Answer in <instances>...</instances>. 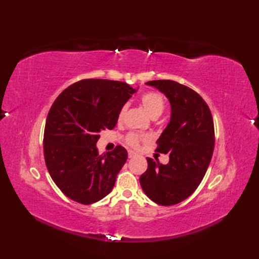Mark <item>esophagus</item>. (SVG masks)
Masks as SVG:
<instances>
[{
  "instance_id": "obj_1",
  "label": "esophagus",
  "mask_w": 259,
  "mask_h": 259,
  "mask_svg": "<svg viewBox=\"0 0 259 259\" xmlns=\"http://www.w3.org/2000/svg\"><path fill=\"white\" fill-rule=\"evenodd\" d=\"M128 156H129V158H134V157H136V156H137V153H136L135 151H133V150H129V152H128Z\"/></svg>"
}]
</instances>
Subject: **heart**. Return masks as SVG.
Wrapping results in <instances>:
<instances>
[{
	"label": "heart",
	"mask_w": 259,
	"mask_h": 259,
	"mask_svg": "<svg viewBox=\"0 0 259 259\" xmlns=\"http://www.w3.org/2000/svg\"><path fill=\"white\" fill-rule=\"evenodd\" d=\"M140 102L142 104V107L146 109V111L149 113L151 118H158L159 115H161L163 112L164 107H166V103H164V98L159 92L155 91H149L144 93L140 97ZM128 110V104H124V106L121 107L120 111L118 113V121H122L124 118V114ZM147 139L146 136H142L136 133H130L126 135L125 137V142L129 146L134 147V148H138L140 142Z\"/></svg>",
	"instance_id": "1"
}]
</instances>
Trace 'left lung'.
Masks as SVG:
<instances>
[{"label": "left lung", "instance_id": "obj_1", "mask_svg": "<svg viewBox=\"0 0 259 259\" xmlns=\"http://www.w3.org/2000/svg\"><path fill=\"white\" fill-rule=\"evenodd\" d=\"M168 98L171 115L157 140L156 151L169 153V162L147 158L148 169L140 176L145 194L161 206L188 198L199 186L210 163L214 130L205 100L190 88L172 80L148 81Z\"/></svg>", "mask_w": 259, "mask_h": 259}]
</instances>
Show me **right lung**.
I'll return each mask as SVG.
<instances>
[{
    "mask_svg": "<svg viewBox=\"0 0 259 259\" xmlns=\"http://www.w3.org/2000/svg\"><path fill=\"white\" fill-rule=\"evenodd\" d=\"M137 90L125 82L85 79L68 87L48 113L43 150L59 189L90 205L112 190L128 152L122 146L99 155L100 131L113 129L121 107Z\"/></svg>",
    "mask_w": 259,
    "mask_h": 259,
    "instance_id": "obj_1",
    "label": "right lung"
}]
</instances>
